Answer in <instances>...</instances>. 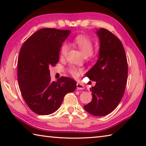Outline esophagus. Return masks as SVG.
<instances>
[{
    "mask_svg": "<svg viewBox=\"0 0 146 146\" xmlns=\"http://www.w3.org/2000/svg\"><path fill=\"white\" fill-rule=\"evenodd\" d=\"M76 88H77L78 90H82L85 88V87L83 84H81L80 83H77L76 84Z\"/></svg>",
    "mask_w": 146,
    "mask_h": 146,
    "instance_id": "obj_1",
    "label": "esophagus"
}]
</instances>
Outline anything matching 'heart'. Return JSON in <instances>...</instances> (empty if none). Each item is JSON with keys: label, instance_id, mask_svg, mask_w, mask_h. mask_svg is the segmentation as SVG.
<instances>
[{"label": "heart", "instance_id": "1", "mask_svg": "<svg viewBox=\"0 0 146 146\" xmlns=\"http://www.w3.org/2000/svg\"><path fill=\"white\" fill-rule=\"evenodd\" d=\"M73 43L78 47V48L82 51L83 55L85 56L91 55L93 50V45L90 38L83 35H78L73 39ZM69 46L67 43H63L60 48V56L62 57L67 55ZM82 70L76 68L75 66H71L69 68V72L74 78H78L82 73Z\"/></svg>", "mask_w": 146, "mask_h": 146}]
</instances>
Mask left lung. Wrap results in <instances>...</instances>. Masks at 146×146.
<instances>
[{"instance_id":"8db88e82","label":"left lung","mask_w":146,"mask_h":146,"mask_svg":"<svg viewBox=\"0 0 146 146\" xmlns=\"http://www.w3.org/2000/svg\"><path fill=\"white\" fill-rule=\"evenodd\" d=\"M100 39L98 59L85 76L96 84L90 89L91 102L84 106L94 116H105L117 107L124 93L127 83L128 66L121 41L108 29L97 31Z\"/></svg>"}]
</instances>
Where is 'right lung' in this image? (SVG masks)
<instances>
[{"mask_svg":"<svg viewBox=\"0 0 146 146\" xmlns=\"http://www.w3.org/2000/svg\"><path fill=\"white\" fill-rule=\"evenodd\" d=\"M70 30L42 28L24 42L17 62L18 82L24 101L31 111L48 115L60 108L64 97L75 90L73 79L61 76L51 80L49 67L58 62L62 44Z\"/></svg>","mask_w":146,"mask_h":146,"instance_id":"1","label":"right lung"}]
</instances>
